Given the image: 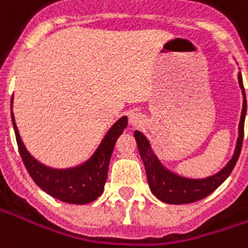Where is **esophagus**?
<instances>
[{"label": "esophagus", "instance_id": "esophagus-1", "mask_svg": "<svg viewBox=\"0 0 248 248\" xmlns=\"http://www.w3.org/2000/svg\"><path fill=\"white\" fill-rule=\"evenodd\" d=\"M141 121H142L141 114H138V112H133V114H130V117H129L130 124H133V126H137L138 124H141Z\"/></svg>", "mask_w": 248, "mask_h": 248}]
</instances>
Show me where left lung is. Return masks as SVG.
<instances>
[{
  "instance_id": "8db88e82",
  "label": "left lung",
  "mask_w": 248,
  "mask_h": 248,
  "mask_svg": "<svg viewBox=\"0 0 248 248\" xmlns=\"http://www.w3.org/2000/svg\"><path fill=\"white\" fill-rule=\"evenodd\" d=\"M238 79L239 86L243 93V108H242V115H240V122H239L238 142H236V148H235L232 158L220 172L216 173L214 176L195 180V178H185L180 177L177 174H173L172 172H169L168 169L161 165V162L150 148V143L146 140V137L137 130L134 131L140 155L143 161L146 176H148L150 190L153 192L154 196L160 199L161 202H168V204H188V202L202 200L204 197L208 196L209 193H212L216 188H219L224 183V180L231 174L233 166L236 165L240 150H242L243 134H245L246 110H247L242 74H239Z\"/></svg>"
}]
</instances>
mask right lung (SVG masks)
Wrapping results in <instances>:
<instances>
[{
	"label": "right lung",
	"mask_w": 248,
	"mask_h": 248,
	"mask_svg": "<svg viewBox=\"0 0 248 248\" xmlns=\"http://www.w3.org/2000/svg\"><path fill=\"white\" fill-rule=\"evenodd\" d=\"M16 141L22 162L29 176L41 189L60 202L70 204H88L102 195L107 180V170L114 145L127 126V117H122L107 131L99 148L83 165L71 169H52L36 161L24 146L12 112Z\"/></svg>",
	"instance_id": "1"
}]
</instances>
